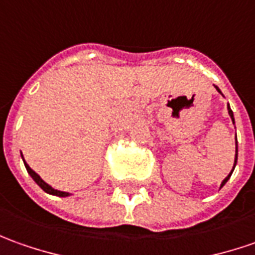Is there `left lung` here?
Listing matches in <instances>:
<instances>
[{
    "label": "left lung",
    "mask_w": 255,
    "mask_h": 255,
    "mask_svg": "<svg viewBox=\"0 0 255 255\" xmlns=\"http://www.w3.org/2000/svg\"><path fill=\"white\" fill-rule=\"evenodd\" d=\"M216 90H217V92H219V93H222V92H220V90H219V87H216ZM227 110H229V116L232 117L233 124H234V116H233V111H232V109H230V106H227ZM236 163H237V138H236V156H234V165H233V169H232V172H230V173L227 175V178H226V179H224L223 182H222L220 188H223L224 185H226V182L230 179V176H232L233 171H234V166H236Z\"/></svg>",
    "instance_id": "left-lung-1"
}]
</instances>
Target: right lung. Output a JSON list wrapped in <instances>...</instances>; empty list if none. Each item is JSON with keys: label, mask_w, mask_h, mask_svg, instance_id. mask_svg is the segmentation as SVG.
<instances>
[{"label": "right lung", "mask_w": 255, "mask_h": 255, "mask_svg": "<svg viewBox=\"0 0 255 255\" xmlns=\"http://www.w3.org/2000/svg\"><path fill=\"white\" fill-rule=\"evenodd\" d=\"M22 159H23V158H22ZM23 163H25V168H26L28 173H29V175L32 176V179L35 180V182H36V183H38L40 188L43 189V190H45L46 193H49V195H55V196H60V198H66V196H69V195H70V193H67V192H60V190H56V189H53L52 186H49L48 183H46L45 180L42 179V178H40V176L38 175V173H36V172L29 168V165H28V163L25 162V161H23Z\"/></svg>", "instance_id": "obj_1"}]
</instances>
